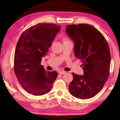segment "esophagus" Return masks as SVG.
Listing matches in <instances>:
<instances>
[{
    "mask_svg": "<svg viewBox=\"0 0 120 120\" xmlns=\"http://www.w3.org/2000/svg\"><path fill=\"white\" fill-rule=\"evenodd\" d=\"M66 73V71H61L59 72V74H60V75H64V74H65Z\"/></svg>",
    "mask_w": 120,
    "mask_h": 120,
    "instance_id": "1",
    "label": "esophagus"
}]
</instances>
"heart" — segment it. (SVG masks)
<instances>
[{"label":"heart","instance_id":"obj_1","mask_svg":"<svg viewBox=\"0 0 120 120\" xmlns=\"http://www.w3.org/2000/svg\"><path fill=\"white\" fill-rule=\"evenodd\" d=\"M67 41V40H64V41Z\"/></svg>","mask_w":120,"mask_h":120}]
</instances>
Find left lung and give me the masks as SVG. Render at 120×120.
<instances>
[{"instance_id": "8db88e82", "label": "left lung", "mask_w": 120, "mask_h": 120, "mask_svg": "<svg viewBox=\"0 0 120 120\" xmlns=\"http://www.w3.org/2000/svg\"><path fill=\"white\" fill-rule=\"evenodd\" d=\"M66 32L74 42V54L82 60L84 75L72 72L69 86L76 98H92L100 92L109 78L111 54L109 44L98 30L90 25H69Z\"/></svg>"}]
</instances>
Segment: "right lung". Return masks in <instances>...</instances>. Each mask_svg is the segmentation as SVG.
Returning <instances> with one entry per match:
<instances>
[{
  "label": "right lung",
  "mask_w": 120,
  "mask_h": 120,
  "mask_svg": "<svg viewBox=\"0 0 120 120\" xmlns=\"http://www.w3.org/2000/svg\"><path fill=\"white\" fill-rule=\"evenodd\" d=\"M60 30V26L56 24L39 23L24 31L18 41L14 71L22 87L30 94L40 96L52 88L58 73L46 71L41 62Z\"/></svg>",
  "instance_id": "obj_1"
}]
</instances>
